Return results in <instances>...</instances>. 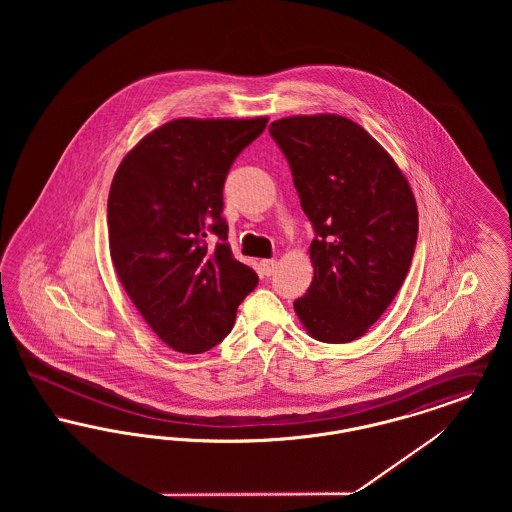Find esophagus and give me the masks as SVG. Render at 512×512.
<instances>
[{
	"label": "esophagus",
	"instance_id": "1",
	"mask_svg": "<svg viewBox=\"0 0 512 512\" xmlns=\"http://www.w3.org/2000/svg\"><path fill=\"white\" fill-rule=\"evenodd\" d=\"M274 270H276V261H274V259H265V261L259 263V272H261L263 276H272Z\"/></svg>",
	"mask_w": 512,
	"mask_h": 512
}]
</instances>
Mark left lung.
Returning a JSON list of instances; mask_svg holds the SVG:
<instances>
[{"label":"left lung","mask_w":512,"mask_h":512,"mask_svg":"<svg viewBox=\"0 0 512 512\" xmlns=\"http://www.w3.org/2000/svg\"><path fill=\"white\" fill-rule=\"evenodd\" d=\"M268 132L315 232V276L293 309L315 340H357L390 307L413 263L418 211L409 182L345 117H290Z\"/></svg>","instance_id":"1"}]
</instances>
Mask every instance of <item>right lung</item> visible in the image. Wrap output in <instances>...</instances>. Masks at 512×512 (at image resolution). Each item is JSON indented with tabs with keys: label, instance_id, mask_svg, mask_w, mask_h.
<instances>
[{
	"label": "right lung",
	"instance_id": "obj_1",
	"mask_svg": "<svg viewBox=\"0 0 512 512\" xmlns=\"http://www.w3.org/2000/svg\"><path fill=\"white\" fill-rule=\"evenodd\" d=\"M267 122H167L122 159L113 178V265L136 309L174 351L213 349L259 284L228 245L222 190L232 163Z\"/></svg>",
	"mask_w": 512,
	"mask_h": 512
}]
</instances>
